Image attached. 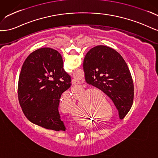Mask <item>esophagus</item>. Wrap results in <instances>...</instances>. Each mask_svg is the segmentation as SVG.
I'll return each instance as SVG.
<instances>
[{
    "instance_id": "obj_1",
    "label": "esophagus",
    "mask_w": 158,
    "mask_h": 158,
    "mask_svg": "<svg viewBox=\"0 0 158 158\" xmlns=\"http://www.w3.org/2000/svg\"><path fill=\"white\" fill-rule=\"evenodd\" d=\"M72 83H73V84H75V85H76V84H78V81H75V80H73V81H72Z\"/></svg>"
}]
</instances>
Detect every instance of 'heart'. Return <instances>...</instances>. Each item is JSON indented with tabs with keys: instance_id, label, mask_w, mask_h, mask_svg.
<instances>
[{
	"instance_id": "heart-1",
	"label": "heart",
	"mask_w": 158,
	"mask_h": 158,
	"mask_svg": "<svg viewBox=\"0 0 158 158\" xmlns=\"http://www.w3.org/2000/svg\"><path fill=\"white\" fill-rule=\"evenodd\" d=\"M91 100H94V98H91ZM73 118H74L75 121L78 122V123H81V124H83V125H89L91 123V120H92V119H90V117L89 115L86 116L85 119H80L79 118V117H77V115H76V114H74Z\"/></svg>"
}]
</instances>
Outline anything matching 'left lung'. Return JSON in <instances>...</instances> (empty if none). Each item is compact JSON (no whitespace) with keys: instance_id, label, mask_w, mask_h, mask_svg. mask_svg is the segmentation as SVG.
<instances>
[{"instance_id":"1","label":"left lung","mask_w":158,"mask_h":158,"mask_svg":"<svg viewBox=\"0 0 158 158\" xmlns=\"http://www.w3.org/2000/svg\"><path fill=\"white\" fill-rule=\"evenodd\" d=\"M83 69L86 83L108 95L118 110L119 118L123 119L133 104L134 85L121 56L110 47L96 46L86 54Z\"/></svg>"}]
</instances>
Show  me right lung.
<instances>
[{"mask_svg": "<svg viewBox=\"0 0 158 158\" xmlns=\"http://www.w3.org/2000/svg\"><path fill=\"white\" fill-rule=\"evenodd\" d=\"M61 54L42 48L25 60L18 82V98L25 117L34 124L54 131H65L58 111L62 94L71 85Z\"/></svg>", "mask_w": 158, "mask_h": 158, "instance_id": "obj_1", "label": "right lung"}]
</instances>
